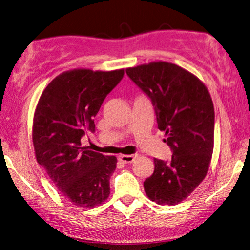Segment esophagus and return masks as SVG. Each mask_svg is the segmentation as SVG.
I'll return each mask as SVG.
<instances>
[{
	"label": "esophagus",
	"mask_w": 250,
	"mask_h": 250,
	"mask_svg": "<svg viewBox=\"0 0 250 250\" xmlns=\"http://www.w3.org/2000/svg\"><path fill=\"white\" fill-rule=\"evenodd\" d=\"M137 158V155L135 154H128V155H125V154H121V155H119V160L121 161V162H124V163H132L133 161H134V159Z\"/></svg>",
	"instance_id": "34e87169"
}]
</instances>
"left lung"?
I'll return each mask as SVG.
<instances>
[{
	"instance_id": "obj_1",
	"label": "left lung",
	"mask_w": 250,
	"mask_h": 250,
	"mask_svg": "<svg viewBox=\"0 0 250 250\" xmlns=\"http://www.w3.org/2000/svg\"><path fill=\"white\" fill-rule=\"evenodd\" d=\"M149 97L158 128L167 135L168 161L154 159V172L145 191L160 205L184 201L206 176L214 147L215 112L205 84L175 64L154 62L125 69Z\"/></svg>"
}]
</instances>
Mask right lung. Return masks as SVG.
<instances>
[{
    "mask_svg": "<svg viewBox=\"0 0 250 250\" xmlns=\"http://www.w3.org/2000/svg\"><path fill=\"white\" fill-rule=\"evenodd\" d=\"M125 70L74 69L45 88L33 121L36 160L65 197L78 207L98 206L110 194V176L117 158L82 146V138L95 132V117Z\"/></svg>",
    "mask_w": 250,
    "mask_h": 250,
    "instance_id": "1",
    "label": "right lung"
}]
</instances>
